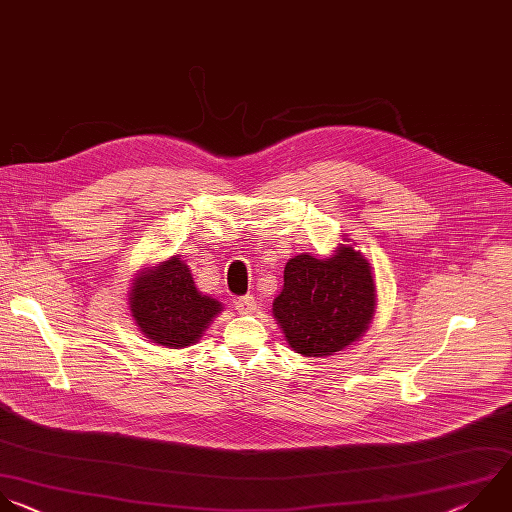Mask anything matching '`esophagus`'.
Wrapping results in <instances>:
<instances>
[{
	"label": "esophagus",
	"instance_id": "esophagus-1",
	"mask_svg": "<svg viewBox=\"0 0 512 512\" xmlns=\"http://www.w3.org/2000/svg\"><path fill=\"white\" fill-rule=\"evenodd\" d=\"M235 307L239 313H253L257 309V299L253 295H243L235 301Z\"/></svg>",
	"mask_w": 512,
	"mask_h": 512
}]
</instances>
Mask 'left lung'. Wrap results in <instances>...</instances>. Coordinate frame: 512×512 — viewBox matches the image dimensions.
I'll return each mask as SVG.
<instances>
[{
  "instance_id": "left-lung-1",
  "label": "left lung",
  "mask_w": 512,
  "mask_h": 512,
  "mask_svg": "<svg viewBox=\"0 0 512 512\" xmlns=\"http://www.w3.org/2000/svg\"><path fill=\"white\" fill-rule=\"evenodd\" d=\"M374 309L372 267L352 245H339L327 259L309 253L289 259L273 301L287 344L307 358L333 356L358 342Z\"/></svg>"
}]
</instances>
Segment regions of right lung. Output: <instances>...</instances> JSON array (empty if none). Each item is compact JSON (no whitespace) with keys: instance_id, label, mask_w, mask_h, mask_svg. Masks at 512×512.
<instances>
[{"instance_id":"obj_1","label":"right lung","mask_w":512,"mask_h":512,"mask_svg":"<svg viewBox=\"0 0 512 512\" xmlns=\"http://www.w3.org/2000/svg\"><path fill=\"white\" fill-rule=\"evenodd\" d=\"M130 311L152 344L179 350L199 342L223 305L197 291L189 267L179 255H173L134 277Z\"/></svg>"}]
</instances>
